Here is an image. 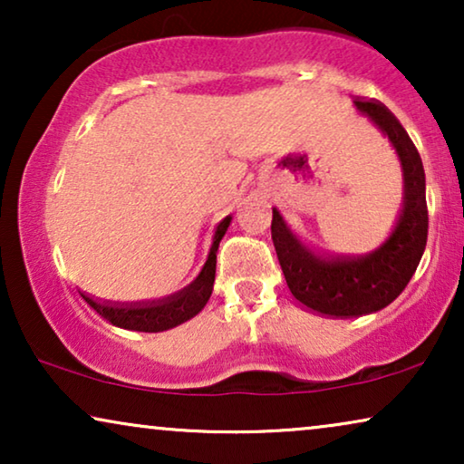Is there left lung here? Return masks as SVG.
Wrapping results in <instances>:
<instances>
[{
    "mask_svg": "<svg viewBox=\"0 0 464 464\" xmlns=\"http://www.w3.org/2000/svg\"><path fill=\"white\" fill-rule=\"evenodd\" d=\"M395 145L403 167V208L391 237L359 257H325L302 243L272 208V243L287 287L297 302L329 316L376 313L408 287L427 246L429 211L424 169L416 145L399 120L376 99H354Z\"/></svg>",
    "mask_w": 464,
    "mask_h": 464,
    "instance_id": "left-lung-1",
    "label": "left lung"
}]
</instances>
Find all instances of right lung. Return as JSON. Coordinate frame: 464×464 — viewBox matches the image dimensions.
Wrapping results in <instances>:
<instances>
[{"label": "right lung", "instance_id": "right-lung-1", "mask_svg": "<svg viewBox=\"0 0 464 464\" xmlns=\"http://www.w3.org/2000/svg\"><path fill=\"white\" fill-rule=\"evenodd\" d=\"M232 218H226L218 226L213 237L211 251H208V259L205 268L198 275V278L179 291L177 295H170L167 300H158L150 304H130V306H118V304H99L94 302L92 297L80 294L84 297L86 304H91V308L97 310V313L111 323V325H118L122 329H130V332H145V334H158L167 332V329H173L181 323H186L200 313L205 308L213 291V281H215V264H218V249L219 240L224 238V234L230 226Z\"/></svg>", "mask_w": 464, "mask_h": 464}]
</instances>
